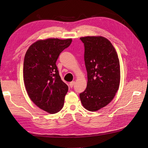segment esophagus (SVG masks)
<instances>
[{
	"label": "esophagus",
	"instance_id": "esophagus-1",
	"mask_svg": "<svg viewBox=\"0 0 148 148\" xmlns=\"http://www.w3.org/2000/svg\"><path fill=\"white\" fill-rule=\"evenodd\" d=\"M74 84H75V81H72V82H70V84H69L70 87V88H72Z\"/></svg>",
	"mask_w": 148,
	"mask_h": 148
}]
</instances>
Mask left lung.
Returning a JSON list of instances; mask_svg holds the SVG:
<instances>
[{"label":"left lung","mask_w":148,"mask_h":148,"mask_svg":"<svg viewBox=\"0 0 148 148\" xmlns=\"http://www.w3.org/2000/svg\"><path fill=\"white\" fill-rule=\"evenodd\" d=\"M80 40L84 46V62L88 84L79 97L84 108L90 111L110 103L120 83V64L116 50L103 37H85Z\"/></svg>","instance_id":"left-lung-1"}]
</instances>
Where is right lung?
Segmentation results:
<instances>
[{
  "mask_svg": "<svg viewBox=\"0 0 148 148\" xmlns=\"http://www.w3.org/2000/svg\"><path fill=\"white\" fill-rule=\"evenodd\" d=\"M72 41L71 38L40 40L30 45L25 54L23 76L28 95L40 109L50 114L62 110L68 92L56 63Z\"/></svg>",
  "mask_w": 148,
  "mask_h": 148,
  "instance_id": "add662e5",
  "label": "right lung"
}]
</instances>
